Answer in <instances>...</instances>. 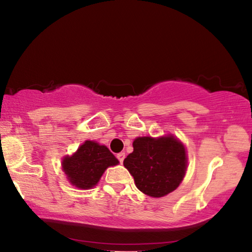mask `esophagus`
<instances>
[{
	"instance_id": "esophagus-1",
	"label": "esophagus",
	"mask_w": 252,
	"mask_h": 252,
	"mask_svg": "<svg viewBox=\"0 0 252 252\" xmlns=\"http://www.w3.org/2000/svg\"><path fill=\"white\" fill-rule=\"evenodd\" d=\"M117 158H118L119 162H120V163H122L123 160H125V158H126V153H125V152H120V153H118V155H117Z\"/></svg>"
}]
</instances>
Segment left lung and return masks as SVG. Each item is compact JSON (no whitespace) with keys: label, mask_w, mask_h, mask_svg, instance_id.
I'll return each mask as SVG.
<instances>
[{"label":"left lung","mask_w":252,"mask_h":252,"mask_svg":"<svg viewBox=\"0 0 252 252\" xmlns=\"http://www.w3.org/2000/svg\"><path fill=\"white\" fill-rule=\"evenodd\" d=\"M134 178L136 188L153 198L172 192L187 170L186 149L173 136L136 138L133 152L123 161Z\"/></svg>","instance_id":"1"}]
</instances>
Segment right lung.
<instances>
[{
    "instance_id": "obj_1",
    "label": "right lung",
    "mask_w": 252,
    "mask_h": 252,
    "mask_svg": "<svg viewBox=\"0 0 252 252\" xmlns=\"http://www.w3.org/2000/svg\"><path fill=\"white\" fill-rule=\"evenodd\" d=\"M119 161L105 146L85 141L72 157L63 159L62 167L72 185L80 189L94 187L105 169Z\"/></svg>"
}]
</instances>
